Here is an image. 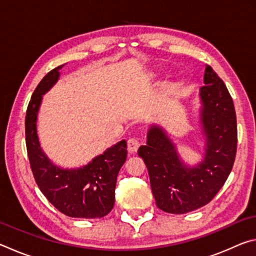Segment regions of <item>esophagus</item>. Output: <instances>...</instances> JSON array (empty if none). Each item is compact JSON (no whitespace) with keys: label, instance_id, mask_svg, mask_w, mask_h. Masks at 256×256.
Returning <instances> with one entry per match:
<instances>
[{"label":"esophagus","instance_id":"34e87169","mask_svg":"<svg viewBox=\"0 0 256 256\" xmlns=\"http://www.w3.org/2000/svg\"><path fill=\"white\" fill-rule=\"evenodd\" d=\"M138 146H140V142H138V138H130L128 140V152L134 154L136 152V150L138 149Z\"/></svg>","mask_w":256,"mask_h":256}]
</instances>
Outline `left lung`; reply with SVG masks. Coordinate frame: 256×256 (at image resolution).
<instances>
[{"mask_svg": "<svg viewBox=\"0 0 256 256\" xmlns=\"http://www.w3.org/2000/svg\"><path fill=\"white\" fill-rule=\"evenodd\" d=\"M203 80L201 120L208 141L204 160L198 167L184 166L175 146L158 126L149 130L146 146L138 151L148 168L156 204L168 214H183L208 204L222 188L235 162L237 122L232 98L210 66H206Z\"/></svg>", "mask_w": 256, "mask_h": 256, "instance_id": "left-lung-1", "label": "left lung"}]
</instances>
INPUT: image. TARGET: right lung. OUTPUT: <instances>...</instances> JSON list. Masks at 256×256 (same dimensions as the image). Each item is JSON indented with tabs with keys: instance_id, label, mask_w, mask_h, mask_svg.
<instances>
[{
	"instance_id": "obj_1",
	"label": "right lung",
	"mask_w": 256,
	"mask_h": 256,
	"mask_svg": "<svg viewBox=\"0 0 256 256\" xmlns=\"http://www.w3.org/2000/svg\"><path fill=\"white\" fill-rule=\"evenodd\" d=\"M53 68L36 86L26 114V146L34 180L42 193L56 209L73 218H102L115 203V186L120 167L126 160V141L98 156L80 170H64L54 166L40 149L36 122L42 94L58 79Z\"/></svg>"
}]
</instances>
